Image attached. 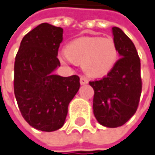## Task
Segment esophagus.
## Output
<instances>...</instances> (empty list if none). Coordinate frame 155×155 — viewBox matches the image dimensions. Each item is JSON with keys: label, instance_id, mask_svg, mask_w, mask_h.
Listing matches in <instances>:
<instances>
[{"label": "esophagus", "instance_id": "34e87169", "mask_svg": "<svg viewBox=\"0 0 155 155\" xmlns=\"http://www.w3.org/2000/svg\"><path fill=\"white\" fill-rule=\"evenodd\" d=\"M80 82H81V85H83V84H87V83L89 82V81H88V79L86 77L81 76V78H80Z\"/></svg>", "mask_w": 155, "mask_h": 155}]
</instances>
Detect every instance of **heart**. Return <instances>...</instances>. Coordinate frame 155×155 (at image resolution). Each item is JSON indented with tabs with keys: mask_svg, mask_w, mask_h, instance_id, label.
<instances>
[{
	"mask_svg": "<svg viewBox=\"0 0 155 155\" xmlns=\"http://www.w3.org/2000/svg\"><path fill=\"white\" fill-rule=\"evenodd\" d=\"M118 50L112 38L81 37L71 41L58 53L61 63H82L84 72L94 77L108 74L117 61Z\"/></svg>",
	"mask_w": 155,
	"mask_h": 155,
	"instance_id": "obj_1",
	"label": "heart"
}]
</instances>
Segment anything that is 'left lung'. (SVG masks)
Masks as SVG:
<instances>
[{
    "instance_id": "8db88e82",
    "label": "left lung",
    "mask_w": 155,
    "mask_h": 155,
    "mask_svg": "<svg viewBox=\"0 0 155 155\" xmlns=\"http://www.w3.org/2000/svg\"><path fill=\"white\" fill-rule=\"evenodd\" d=\"M113 35L120 58L106 76L90 81L94 115L108 128L122 126L133 116L142 91L140 58L134 43L119 27H113Z\"/></svg>"
}]
</instances>
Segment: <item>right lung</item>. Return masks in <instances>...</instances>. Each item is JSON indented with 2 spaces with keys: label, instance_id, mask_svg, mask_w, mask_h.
I'll return each instance as SVG.
<instances>
[{
  "label": "right lung",
  "instance_id": "1",
  "mask_svg": "<svg viewBox=\"0 0 155 155\" xmlns=\"http://www.w3.org/2000/svg\"><path fill=\"white\" fill-rule=\"evenodd\" d=\"M63 29L42 23L24 36L14 64V93L22 116L41 131H55L64 123L68 105L80 89L78 75L53 72Z\"/></svg>",
  "mask_w": 155,
  "mask_h": 155
}]
</instances>
